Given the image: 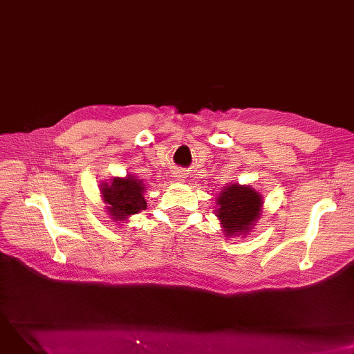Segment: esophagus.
I'll list each match as a JSON object with an SVG mask.
<instances>
[{
    "mask_svg": "<svg viewBox=\"0 0 354 354\" xmlns=\"http://www.w3.org/2000/svg\"><path fill=\"white\" fill-rule=\"evenodd\" d=\"M184 177H186V176H184V173H183V171H177V173H174V178H176L177 181L184 180Z\"/></svg>",
    "mask_w": 354,
    "mask_h": 354,
    "instance_id": "34e87169",
    "label": "esophagus"
}]
</instances>
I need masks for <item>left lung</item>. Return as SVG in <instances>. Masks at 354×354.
<instances>
[{"instance_id": "obj_1", "label": "left lung", "mask_w": 354, "mask_h": 354, "mask_svg": "<svg viewBox=\"0 0 354 354\" xmlns=\"http://www.w3.org/2000/svg\"><path fill=\"white\" fill-rule=\"evenodd\" d=\"M261 194L249 186L230 184L217 198V217L226 233H246L259 216Z\"/></svg>"}]
</instances>
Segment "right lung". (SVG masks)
I'll use <instances>...</instances> for the list:
<instances>
[{"label":"right lung","mask_w":354,"mask_h":354,"mask_svg":"<svg viewBox=\"0 0 354 354\" xmlns=\"http://www.w3.org/2000/svg\"><path fill=\"white\" fill-rule=\"evenodd\" d=\"M144 190L142 181L131 176L127 178H113L111 186L106 184L102 189V196L115 221H125L128 216L145 210Z\"/></svg>","instance_id":"1"}]
</instances>
